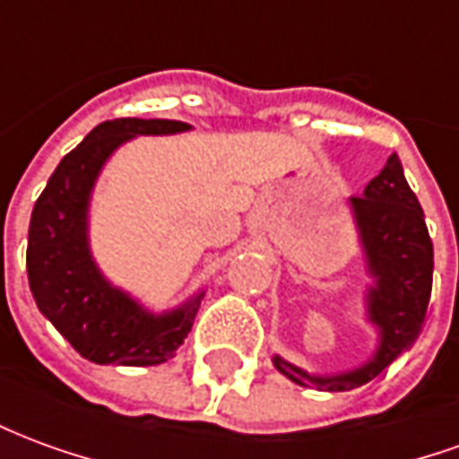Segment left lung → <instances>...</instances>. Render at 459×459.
Segmentation results:
<instances>
[{
    "label": "left lung",
    "mask_w": 459,
    "mask_h": 459,
    "mask_svg": "<svg viewBox=\"0 0 459 459\" xmlns=\"http://www.w3.org/2000/svg\"><path fill=\"white\" fill-rule=\"evenodd\" d=\"M368 278L366 317L378 332L374 356L356 368L315 376L273 356V366L298 385L319 391H351L394 364L423 327L433 290V240L425 213L405 181L398 154H391L378 177L366 184L364 196L349 199Z\"/></svg>",
    "instance_id": "left-lung-1"
}]
</instances>
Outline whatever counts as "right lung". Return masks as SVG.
I'll use <instances>...</instances> for the list:
<instances>
[{
	"label": "right lung",
	"mask_w": 459,
	"mask_h": 459,
	"mask_svg": "<svg viewBox=\"0 0 459 459\" xmlns=\"http://www.w3.org/2000/svg\"><path fill=\"white\" fill-rule=\"evenodd\" d=\"M179 120L100 122L56 167L31 211L26 273L36 307L78 354L93 364L157 366L191 332L204 290L167 312H152L115 288L98 268L88 238L95 181L113 152L137 134H179Z\"/></svg>",
	"instance_id": "add662e5"
}]
</instances>
